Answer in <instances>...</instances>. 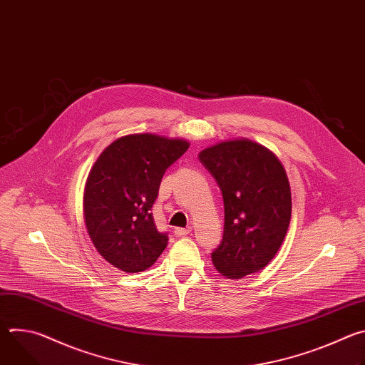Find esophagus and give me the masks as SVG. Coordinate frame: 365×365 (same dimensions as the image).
<instances>
[{
  "mask_svg": "<svg viewBox=\"0 0 365 365\" xmlns=\"http://www.w3.org/2000/svg\"><path fill=\"white\" fill-rule=\"evenodd\" d=\"M190 231H192L190 227H187V228H175V235L176 237H183V235H187Z\"/></svg>",
  "mask_w": 365,
  "mask_h": 365,
  "instance_id": "obj_1",
  "label": "esophagus"
}]
</instances>
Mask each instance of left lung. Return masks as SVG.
<instances>
[{
  "label": "left lung",
  "instance_id": "1",
  "mask_svg": "<svg viewBox=\"0 0 365 365\" xmlns=\"http://www.w3.org/2000/svg\"><path fill=\"white\" fill-rule=\"evenodd\" d=\"M224 199L225 224L212 263L228 279L264 269L279 251L292 217L284 168L264 145L247 138L221 141L199 153Z\"/></svg>",
  "mask_w": 365,
  "mask_h": 365
}]
</instances>
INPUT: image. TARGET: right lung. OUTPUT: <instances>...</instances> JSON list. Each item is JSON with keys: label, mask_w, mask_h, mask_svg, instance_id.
Returning <instances> with one entry per match:
<instances>
[{"label": "right lung", "mask_w": 365, "mask_h": 365, "mask_svg": "<svg viewBox=\"0 0 365 365\" xmlns=\"http://www.w3.org/2000/svg\"><path fill=\"white\" fill-rule=\"evenodd\" d=\"M187 148L180 138L130 134L111 143L92 166L83 192L85 225L114 267L144 272L166 248L169 237L155 228L151 207L165 172Z\"/></svg>", "instance_id": "obj_1"}]
</instances>
